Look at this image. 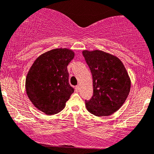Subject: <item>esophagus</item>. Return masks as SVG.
Masks as SVG:
<instances>
[{
	"label": "esophagus",
	"instance_id": "34e87169",
	"mask_svg": "<svg viewBox=\"0 0 154 154\" xmlns=\"http://www.w3.org/2000/svg\"><path fill=\"white\" fill-rule=\"evenodd\" d=\"M75 91L76 92H79L80 91V85H77L75 87Z\"/></svg>",
	"mask_w": 154,
	"mask_h": 154
}]
</instances>
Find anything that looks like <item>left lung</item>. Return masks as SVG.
<instances>
[{"label":"left lung","instance_id":"8db88e82","mask_svg":"<svg viewBox=\"0 0 154 154\" xmlns=\"http://www.w3.org/2000/svg\"><path fill=\"white\" fill-rule=\"evenodd\" d=\"M93 77L94 94L85 100L88 111L96 116H108L118 110L129 96L131 80L124 65L115 55L102 50H83Z\"/></svg>","mask_w":154,"mask_h":154}]
</instances>
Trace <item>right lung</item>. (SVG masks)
<instances>
[{
	"label": "right lung",
	"mask_w": 154,
	"mask_h": 154,
	"mask_svg": "<svg viewBox=\"0 0 154 154\" xmlns=\"http://www.w3.org/2000/svg\"><path fill=\"white\" fill-rule=\"evenodd\" d=\"M74 57L72 50L58 48L42 54L33 62L25 79V89L38 110L51 116L65 107L74 91L69 83L67 70Z\"/></svg>",
	"instance_id": "obj_1"
}]
</instances>
